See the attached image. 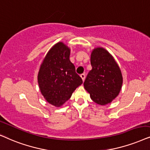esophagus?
<instances>
[{"label":"esophagus","instance_id":"1","mask_svg":"<svg viewBox=\"0 0 150 150\" xmlns=\"http://www.w3.org/2000/svg\"><path fill=\"white\" fill-rule=\"evenodd\" d=\"M80 77H81V79H82L83 81H84V79H85V77H86V76H85V74H84V73H82V74H81V75H80Z\"/></svg>","mask_w":150,"mask_h":150}]
</instances>
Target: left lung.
<instances>
[{"label": "left lung", "instance_id": "8db88e82", "mask_svg": "<svg viewBox=\"0 0 150 150\" xmlns=\"http://www.w3.org/2000/svg\"><path fill=\"white\" fill-rule=\"evenodd\" d=\"M91 63L92 70L83 83L84 88L97 104L111 103L118 96L122 86L120 68L110 53L102 47L93 50Z\"/></svg>", "mask_w": 150, "mask_h": 150}]
</instances>
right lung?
Instances as JSON below:
<instances>
[{"label":"right lung","mask_w":150,"mask_h":150,"mask_svg":"<svg viewBox=\"0 0 150 150\" xmlns=\"http://www.w3.org/2000/svg\"><path fill=\"white\" fill-rule=\"evenodd\" d=\"M71 49L62 42L49 50L38 75L40 92L47 102L56 107L63 105L83 83L70 61Z\"/></svg>","instance_id":"obj_1"}]
</instances>
